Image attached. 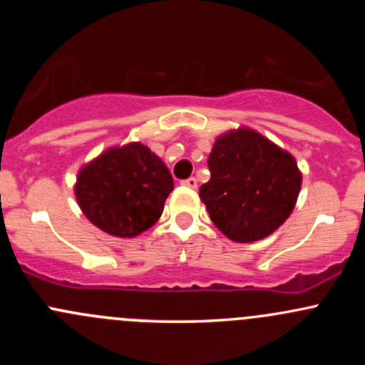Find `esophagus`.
<instances>
[{
    "mask_svg": "<svg viewBox=\"0 0 365 365\" xmlns=\"http://www.w3.org/2000/svg\"><path fill=\"white\" fill-rule=\"evenodd\" d=\"M183 185L185 187H189V189H196L197 187V180L194 178V176H190V178H187V180H183Z\"/></svg>",
    "mask_w": 365,
    "mask_h": 365,
    "instance_id": "1",
    "label": "esophagus"
}]
</instances>
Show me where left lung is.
Masks as SVG:
<instances>
[{"mask_svg":"<svg viewBox=\"0 0 365 365\" xmlns=\"http://www.w3.org/2000/svg\"><path fill=\"white\" fill-rule=\"evenodd\" d=\"M208 168L200 197L213 224L233 242L268 237L295 208L302 185L295 159L251 128L220 135Z\"/></svg>","mask_w":365,"mask_h":365,"instance_id":"1","label":"left lung"}]
</instances>
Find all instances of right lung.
Listing matches in <instances>:
<instances>
[{"mask_svg": "<svg viewBox=\"0 0 365 365\" xmlns=\"http://www.w3.org/2000/svg\"><path fill=\"white\" fill-rule=\"evenodd\" d=\"M173 187L164 162L141 143H130L84 165L76 197L95 226L113 237L132 238L159 220Z\"/></svg>", "mask_w": 365, "mask_h": 365, "instance_id": "add662e5", "label": "right lung"}]
</instances>
